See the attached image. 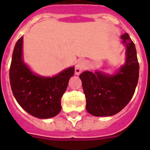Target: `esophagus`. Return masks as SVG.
I'll return each mask as SVG.
<instances>
[{"instance_id": "obj_1", "label": "esophagus", "mask_w": 150, "mask_h": 150, "mask_svg": "<svg viewBox=\"0 0 150 150\" xmlns=\"http://www.w3.org/2000/svg\"><path fill=\"white\" fill-rule=\"evenodd\" d=\"M86 66V62L84 60H80L77 63L76 66H75V74L76 75H79L80 72L82 70H84Z\"/></svg>"}]
</instances>
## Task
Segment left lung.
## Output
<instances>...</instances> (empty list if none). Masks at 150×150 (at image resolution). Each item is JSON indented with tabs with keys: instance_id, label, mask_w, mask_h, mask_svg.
Returning <instances> with one entry per match:
<instances>
[{
	"instance_id": "obj_1",
	"label": "left lung",
	"mask_w": 150,
	"mask_h": 150,
	"mask_svg": "<svg viewBox=\"0 0 150 150\" xmlns=\"http://www.w3.org/2000/svg\"><path fill=\"white\" fill-rule=\"evenodd\" d=\"M126 46V61L114 75L86 71L79 75L86 110L96 117L112 116L128 104L135 93L139 73L135 46L128 33L121 37Z\"/></svg>"
}]
</instances>
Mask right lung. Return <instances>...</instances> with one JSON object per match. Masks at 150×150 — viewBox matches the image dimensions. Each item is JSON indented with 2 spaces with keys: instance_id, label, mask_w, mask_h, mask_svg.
<instances>
[{
  "instance_id": "1",
  "label": "right lung",
  "mask_w": 150,
  "mask_h": 150,
  "mask_svg": "<svg viewBox=\"0 0 150 150\" xmlns=\"http://www.w3.org/2000/svg\"><path fill=\"white\" fill-rule=\"evenodd\" d=\"M23 37L17 41L13 50L9 78L13 95L26 112L38 118H50L61 110V97L68 81L75 73L71 67L53 77L34 74L22 59Z\"/></svg>"
}]
</instances>
